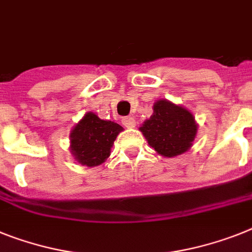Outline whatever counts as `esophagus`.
<instances>
[{"label":"esophagus","mask_w":252,"mask_h":252,"mask_svg":"<svg viewBox=\"0 0 252 252\" xmlns=\"http://www.w3.org/2000/svg\"><path fill=\"white\" fill-rule=\"evenodd\" d=\"M122 123L126 126V128H133V126H136V120H134V118H132V116H126V118H123Z\"/></svg>","instance_id":"1"}]
</instances>
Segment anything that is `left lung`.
Masks as SVG:
<instances>
[{"instance_id":"8db88e82","label":"left lung","mask_w":252,"mask_h":252,"mask_svg":"<svg viewBox=\"0 0 252 252\" xmlns=\"http://www.w3.org/2000/svg\"><path fill=\"white\" fill-rule=\"evenodd\" d=\"M149 145L165 158H174L191 149L197 134L193 115L168 100L154 103V114L139 128Z\"/></svg>"}]
</instances>
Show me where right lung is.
Here are the masks:
<instances>
[{
	"instance_id": "add662e5",
	"label": "right lung",
	"mask_w": 252,
	"mask_h": 252,
	"mask_svg": "<svg viewBox=\"0 0 252 252\" xmlns=\"http://www.w3.org/2000/svg\"><path fill=\"white\" fill-rule=\"evenodd\" d=\"M123 130L118 123L100 119L87 113L70 133V151L82 165L97 166L107 160L118 134Z\"/></svg>"
}]
</instances>
